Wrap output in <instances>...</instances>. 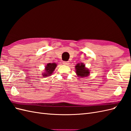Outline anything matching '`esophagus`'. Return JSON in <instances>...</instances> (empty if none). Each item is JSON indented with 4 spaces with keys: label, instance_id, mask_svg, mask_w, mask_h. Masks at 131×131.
<instances>
[{
    "label": "esophagus",
    "instance_id": "34e87169",
    "mask_svg": "<svg viewBox=\"0 0 131 131\" xmlns=\"http://www.w3.org/2000/svg\"><path fill=\"white\" fill-rule=\"evenodd\" d=\"M63 64L64 65H66V66H68L69 64V62H66V61H64L63 62Z\"/></svg>",
    "mask_w": 131,
    "mask_h": 131
}]
</instances>
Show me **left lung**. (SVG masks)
<instances>
[{"label": "left lung", "mask_w": 131, "mask_h": 131, "mask_svg": "<svg viewBox=\"0 0 131 131\" xmlns=\"http://www.w3.org/2000/svg\"><path fill=\"white\" fill-rule=\"evenodd\" d=\"M75 73L78 77H87L90 74L89 69L85 67V65L83 63H78L75 66Z\"/></svg>", "instance_id": "obj_1"}]
</instances>
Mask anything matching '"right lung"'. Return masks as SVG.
I'll list each match as a JSON object with an SVG mask.
<instances>
[{
    "mask_svg": "<svg viewBox=\"0 0 131 131\" xmlns=\"http://www.w3.org/2000/svg\"><path fill=\"white\" fill-rule=\"evenodd\" d=\"M57 64L56 63H48L47 65L45 66V72L43 73L42 75L43 77H48L52 74L53 72L56 69Z\"/></svg>",
    "mask_w": 131,
    "mask_h": 131,
    "instance_id": "right-lung-1",
    "label": "right lung"
}]
</instances>
